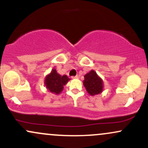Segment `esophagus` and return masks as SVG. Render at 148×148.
<instances>
[{
    "mask_svg": "<svg viewBox=\"0 0 148 148\" xmlns=\"http://www.w3.org/2000/svg\"><path fill=\"white\" fill-rule=\"evenodd\" d=\"M79 77V76L78 75H75V76H72V78L73 79H78Z\"/></svg>",
    "mask_w": 148,
    "mask_h": 148,
    "instance_id": "34e87169",
    "label": "esophagus"
}]
</instances>
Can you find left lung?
I'll return each instance as SVG.
<instances>
[{
  "label": "left lung",
  "instance_id": "left-lung-1",
  "mask_svg": "<svg viewBox=\"0 0 148 148\" xmlns=\"http://www.w3.org/2000/svg\"><path fill=\"white\" fill-rule=\"evenodd\" d=\"M84 79L83 84L86 88L87 92L91 96H94L100 94L103 89V82L102 79L94 71L89 72L84 76Z\"/></svg>",
  "mask_w": 148,
  "mask_h": 148
}]
</instances>
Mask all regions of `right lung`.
Listing matches in <instances>:
<instances>
[{"label":"right lung","instance_id":"obj_1","mask_svg":"<svg viewBox=\"0 0 148 148\" xmlns=\"http://www.w3.org/2000/svg\"><path fill=\"white\" fill-rule=\"evenodd\" d=\"M70 80L67 75H61L53 69L51 73L46 76L45 79V85L50 92L59 94L62 92L64 86Z\"/></svg>","mask_w":148,"mask_h":148}]
</instances>
